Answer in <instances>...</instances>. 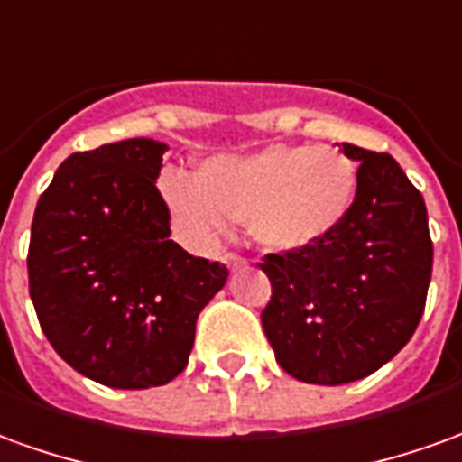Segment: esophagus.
<instances>
[{
    "mask_svg": "<svg viewBox=\"0 0 462 462\" xmlns=\"http://www.w3.org/2000/svg\"><path fill=\"white\" fill-rule=\"evenodd\" d=\"M222 263L227 264L230 270H237V267H245V264H247V260H245V257L237 253H225L222 254Z\"/></svg>",
    "mask_w": 462,
    "mask_h": 462,
    "instance_id": "1",
    "label": "esophagus"
}]
</instances>
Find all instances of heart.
Wrapping results in <instances>:
<instances>
[{
    "label": "heart",
    "mask_w": 462,
    "mask_h": 462,
    "mask_svg": "<svg viewBox=\"0 0 462 462\" xmlns=\"http://www.w3.org/2000/svg\"><path fill=\"white\" fill-rule=\"evenodd\" d=\"M164 208L189 242L205 245L245 220L257 245L298 253L328 240L347 220L357 195V170L335 147L267 144L245 154H215L198 180L167 172Z\"/></svg>",
    "instance_id": "b5f03b06"
}]
</instances>
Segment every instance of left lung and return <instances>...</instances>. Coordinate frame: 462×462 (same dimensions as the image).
Wrapping results in <instances>:
<instances>
[{"mask_svg": "<svg viewBox=\"0 0 462 462\" xmlns=\"http://www.w3.org/2000/svg\"><path fill=\"white\" fill-rule=\"evenodd\" d=\"M357 167L347 220L315 247L264 254L263 328L287 375L312 385L367 377L405 347L425 310L433 242L422 195L388 152L343 144Z\"/></svg>", "mask_w": 462, "mask_h": 462, "instance_id": "left-lung-1", "label": "left lung"}]
</instances>
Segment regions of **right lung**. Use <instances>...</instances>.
Returning <instances> with one entry per match:
<instances>
[{"label": "right lung", "mask_w": 462, "mask_h": 462, "mask_svg": "<svg viewBox=\"0 0 462 462\" xmlns=\"http://www.w3.org/2000/svg\"><path fill=\"white\" fill-rule=\"evenodd\" d=\"M164 142L134 140L69 154L37 202L29 295L51 347L95 383L144 390L187 367L198 315L227 267L170 240L154 187Z\"/></svg>", "instance_id": "obj_1"}]
</instances>
